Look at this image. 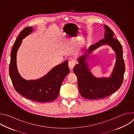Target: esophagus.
Returning a JSON list of instances; mask_svg holds the SVG:
<instances>
[{
  "mask_svg": "<svg viewBox=\"0 0 134 134\" xmlns=\"http://www.w3.org/2000/svg\"><path fill=\"white\" fill-rule=\"evenodd\" d=\"M75 65V63L74 60H71L69 61L68 66H69V68L70 70H72Z\"/></svg>",
  "mask_w": 134,
  "mask_h": 134,
  "instance_id": "esophagus-1",
  "label": "esophagus"
}]
</instances>
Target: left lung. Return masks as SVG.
I'll use <instances>...</instances> for the list:
<instances>
[{
	"mask_svg": "<svg viewBox=\"0 0 134 134\" xmlns=\"http://www.w3.org/2000/svg\"><path fill=\"white\" fill-rule=\"evenodd\" d=\"M104 27L103 39L91 45L77 59L79 64L73 68L77 77L80 93L85 99H99L107 97L117 91L123 82L125 65L122 46L117 39L113 37L114 33L111 29L106 25H104ZM103 45L110 46L115 52L116 62L109 78H97L90 72L87 60L89 54L93 51Z\"/></svg>",
	"mask_w": 134,
	"mask_h": 134,
	"instance_id": "1",
	"label": "left lung"
}]
</instances>
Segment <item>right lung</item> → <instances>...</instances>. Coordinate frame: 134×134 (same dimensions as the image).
Wrapping results in <instances>:
<instances>
[{"instance_id":"obj_1","label":"right lung","mask_w":134,"mask_h":134,"mask_svg":"<svg viewBox=\"0 0 134 134\" xmlns=\"http://www.w3.org/2000/svg\"><path fill=\"white\" fill-rule=\"evenodd\" d=\"M33 31L32 27H26L19 34L10 53L9 72L15 90L25 98L39 102H48L58 97L62 84L69 72L68 61L54 67L47 74L36 80H26L19 74L17 64V52L22 40Z\"/></svg>"}]
</instances>
